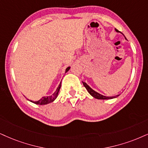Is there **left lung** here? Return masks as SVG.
<instances>
[{"label":"left lung","mask_w":148,"mask_h":148,"mask_svg":"<svg viewBox=\"0 0 148 148\" xmlns=\"http://www.w3.org/2000/svg\"><path fill=\"white\" fill-rule=\"evenodd\" d=\"M115 31H116V32H119V31L117 29H115ZM82 83H83V85L84 86L86 89L87 91H88V92H89V94H90L91 96L93 97L94 98H95V99H113V98H116V97H117L118 96H119V95H115L114 97L104 96V95H103L99 93V92H96V91L94 90L93 89L91 88L87 84L86 82H82Z\"/></svg>","instance_id":"obj_1"}]
</instances>
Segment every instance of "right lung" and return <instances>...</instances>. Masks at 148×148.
<instances>
[{"instance_id":"1","label":"right lung","mask_w":148,"mask_h":148,"mask_svg":"<svg viewBox=\"0 0 148 148\" xmlns=\"http://www.w3.org/2000/svg\"><path fill=\"white\" fill-rule=\"evenodd\" d=\"M71 69V66H69L67 67L66 69L65 70V73H67L68 71L70 70ZM60 87H61V82L58 86V87L56 89V90L55 91L53 92V94H52L51 95H49V96H44L42 97L40 99L38 100V101H32V100H29V99H27L29 100V101L32 102V103H36V104H38V105H45V104H48L49 103H51V102L54 101L55 100H56V98H57V97L58 95V93H59V91H60Z\"/></svg>"}]
</instances>
